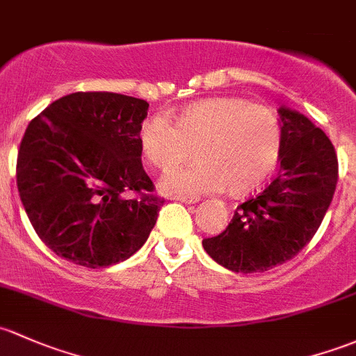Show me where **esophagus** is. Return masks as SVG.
I'll use <instances>...</instances> for the list:
<instances>
[{
    "label": "esophagus",
    "mask_w": 356,
    "mask_h": 356,
    "mask_svg": "<svg viewBox=\"0 0 356 356\" xmlns=\"http://www.w3.org/2000/svg\"><path fill=\"white\" fill-rule=\"evenodd\" d=\"M174 201H181V203H186V204H194L197 203V197H191V196H174L172 197Z\"/></svg>",
    "instance_id": "34e87169"
}]
</instances>
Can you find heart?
<instances>
[{
    "mask_svg": "<svg viewBox=\"0 0 356 356\" xmlns=\"http://www.w3.org/2000/svg\"><path fill=\"white\" fill-rule=\"evenodd\" d=\"M282 126L271 109L235 97H213L168 118H148L138 129L141 159L168 174L163 189L182 196L223 191L232 197L254 193L266 182L282 153Z\"/></svg>",
    "mask_w": 356,
    "mask_h": 356,
    "instance_id": "1",
    "label": "heart"
}]
</instances>
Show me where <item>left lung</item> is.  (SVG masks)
<instances>
[{
    "label": "left lung",
    "instance_id": "obj_1",
    "mask_svg": "<svg viewBox=\"0 0 356 356\" xmlns=\"http://www.w3.org/2000/svg\"><path fill=\"white\" fill-rule=\"evenodd\" d=\"M280 175L259 196L237 207L222 234L204 238V250L235 273H263L293 259L323 223L336 184L334 147L305 115L280 107Z\"/></svg>",
    "mask_w": 356,
    "mask_h": 356
}]
</instances>
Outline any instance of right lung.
<instances>
[{"instance_id":"right-lung-1","label":"right lung","mask_w":356,"mask_h":356,"mask_svg":"<svg viewBox=\"0 0 356 356\" xmlns=\"http://www.w3.org/2000/svg\"><path fill=\"white\" fill-rule=\"evenodd\" d=\"M147 111L134 97L76 92L30 121L18 148V193L33 230L59 257L106 268L147 242L165 201L138 148Z\"/></svg>"}]
</instances>
